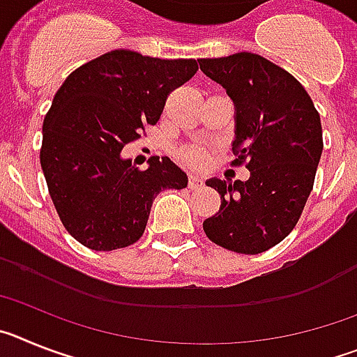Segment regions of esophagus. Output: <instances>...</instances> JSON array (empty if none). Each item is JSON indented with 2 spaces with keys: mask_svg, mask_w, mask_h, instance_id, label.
Listing matches in <instances>:
<instances>
[{
  "mask_svg": "<svg viewBox=\"0 0 357 357\" xmlns=\"http://www.w3.org/2000/svg\"><path fill=\"white\" fill-rule=\"evenodd\" d=\"M202 185H204V181H202L198 175H193V173H191V175H189V188L198 189L202 188Z\"/></svg>",
  "mask_w": 357,
  "mask_h": 357,
  "instance_id": "esophagus-1",
  "label": "esophagus"
}]
</instances>
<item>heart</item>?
Returning <instances> with one entry per match:
<instances>
[{
	"label": "heart",
	"instance_id": "heart-1",
	"mask_svg": "<svg viewBox=\"0 0 357 357\" xmlns=\"http://www.w3.org/2000/svg\"><path fill=\"white\" fill-rule=\"evenodd\" d=\"M182 159L191 166H204L207 162V151L200 146H191L182 151Z\"/></svg>",
	"mask_w": 357,
	"mask_h": 357
}]
</instances>
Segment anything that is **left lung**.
Masks as SVG:
<instances>
[{
	"label": "left lung",
	"instance_id": "1",
	"mask_svg": "<svg viewBox=\"0 0 357 357\" xmlns=\"http://www.w3.org/2000/svg\"><path fill=\"white\" fill-rule=\"evenodd\" d=\"M200 69L234 103L232 150L247 182L209 178L222 206L204 222L207 238L238 254H261L295 229L320 162V114L293 75L255 53L200 59Z\"/></svg>",
	"mask_w": 357,
	"mask_h": 357
}]
</instances>
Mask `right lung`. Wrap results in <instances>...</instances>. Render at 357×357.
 I'll return each mask as SVG.
<instances>
[{"label": "right lung", "instance_id": "add662e5", "mask_svg": "<svg viewBox=\"0 0 357 357\" xmlns=\"http://www.w3.org/2000/svg\"><path fill=\"white\" fill-rule=\"evenodd\" d=\"M197 71L195 59L114 50L75 69L56 91L44 118L40 168L61 222L84 247L134 245L157 195L188 188L169 157H151L141 172L121 150L159 121L168 94Z\"/></svg>", "mask_w": 357, "mask_h": 357}]
</instances>
